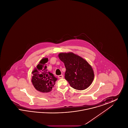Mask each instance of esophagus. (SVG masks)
Returning <instances> with one entry per match:
<instances>
[{"label": "esophagus", "mask_w": 128, "mask_h": 128, "mask_svg": "<svg viewBox=\"0 0 128 128\" xmlns=\"http://www.w3.org/2000/svg\"><path fill=\"white\" fill-rule=\"evenodd\" d=\"M58 78H59L60 79H62V78H63V75H59V76H58Z\"/></svg>", "instance_id": "1"}]
</instances>
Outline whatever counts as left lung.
Listing matches in <instances>:
<instances>
[{"mask_svg":"<svg viewBox=\"0 0 128 128\" xmlns=\"http://www.w3.org/2000/svg\"><path fill=\"white\" fill-rule=\"evenodd\" d=\"M58 56L65 65V78L70 85L78 90H84L91 84L94 72L91 66L82 57L72 52L60 53Z\"/></svg>","mask_w":128,"mask_h":128,"instance_id":"8db88e82","label":"left lung"}]
</instances>
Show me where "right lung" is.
Here are the masks:
<instances>
[{"label":"right lung","mask_w":128,"mask_h":128,"mask_svg":"<svg viewBox=\"0 0 128 128\" xmlns=\"http://www.w3.org/2000/svg\"><path fill=\"white\" fill-rule=\"evenodd\" d=\"M48 61V58H43L32 72L31 82L32 85L36 90L42 92L51 91L58 80L52 73L48 71L46 64Z\"/></svg>","instance_id":"right-lung-1"}]
</instances>
